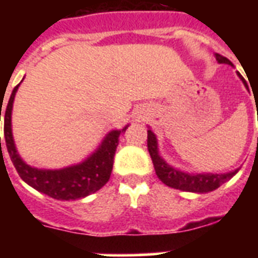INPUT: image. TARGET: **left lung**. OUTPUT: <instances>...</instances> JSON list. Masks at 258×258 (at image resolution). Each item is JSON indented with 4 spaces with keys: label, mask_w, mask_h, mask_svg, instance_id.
Wrapping results in <instances>:
<instances>
[{
    "label": "left lung",
    "mask_w": 258,
    "mask_h": 258,
    "mask_svg": "<svg viewBox=\"0 0 258 258\" xmlns=\"http://www.w3.org/2000/svg\"><path fill=\"white\" fill-rule=\"evenodd\" d=\"M217 61L220 64H229L232 66V61L228 60L224 56L216 53ZM237 76L241 79V82L244 83V86L246 87V89L249 91L248 84L245 82V79L241 76L240 72H237ZM147 147H149L150 157L153 159L154 169L157 172L158 178L163 182L165 184H167L169 187L178 188V190H182V191H188V192H198V194H202V192H209L216 190L224 184L225 182H228L230 178L236 175L238 170L236 169L233 171L225 172V174H213V172H201V174H192V172H186L182 171L179 169H175L174 166L169 165L167 162L163 159V158L159 155V149H158V139L157 135L153 133V130H147Z\"/></svg>",
    "instance_id": "1"
}]
</instances>
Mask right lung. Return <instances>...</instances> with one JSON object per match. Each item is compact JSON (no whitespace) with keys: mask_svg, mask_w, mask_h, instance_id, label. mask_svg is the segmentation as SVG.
Listing matches in <instances>:
<instances>
[{"mask_svg":"<svg viewBox=\"0 0 258 258\" xmlns=\"http://www.w3.org/2000/svg\"><path fill=\"white\" fill-rule=\"evenodd\" d=\"M20 84L14 87L9 101H8V105H6L4 133H5V143L9 157L17 170L18 175L21 176V179L33 188H36L37 191L58 201L79 200V198H84V197L100 190L108 182L111 172H112L113 157H115L116 147L119 145V137H120V134L125 133V130L128 128L130 124L124 125L121 130L109 131L104 137V139L101 141L99 147L80 163L67 166L62 169H37V167L28 165L20 157V154L16 149V143H14L13 133H12V111H13L14 96H16Z\"/></svg>","mask_w":258,"mask_h":258,"instance_id":"add662e5","label":"right lung"}]
</instances>
